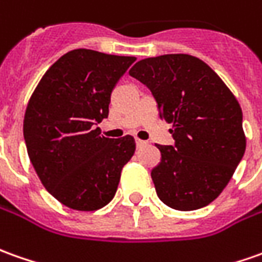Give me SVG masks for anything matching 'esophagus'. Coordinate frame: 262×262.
I'll use <instances>...</instances> for the list:
<instances>
[{"label":"esophagus","mask_w":262,"mask_h":262,"mask_svg":"<svg viewBox=\"0 0 262 262\" xmlns=\"http://www.w3.org/2000/svg\"><path fill=\"white\" fill-rule=\"evenodd\" d=\"M145 145H146L145 140H140V139H136V146H138V147H140V146H145Z\"/></svg>","instance_id":"34e87169"}]
</instances>
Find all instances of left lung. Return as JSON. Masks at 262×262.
<instances>
[{"mask_svg": "<svg viewBox=\"0 0 262 262\" xmlns=\"http://www.w3.org/2000/svg\"><path fill=\"white\" fill-rule=\"evenodd\" d=\"M154 94L173 146L156 145L161 162L150 172L165 205L193 211L228 185L245 152L243 110L215 71L189 54L140 60L129 70Z\"/></svg>", "mask_w": 262, "mask_h": 262, "instance_id": "obj_1", "label": "left lung"}]
</instances>
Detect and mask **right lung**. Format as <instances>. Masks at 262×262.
Segmentation results:
<instances>
[{"label": "right lung", "instance_id": "right-lung-1", "mask_svg": "<svg viewBox=\"0 0 262 262\" xmlns=\"http://www.w3.org/2000/svg\"><path fill=\"white\" fill-rule=\"evenodd\" d=\"M135 57L69 51L46 71L24 116L30 161L44 188L63 205L96 211L113 199L135 139L100 136L113 89Z\"/></svg>", "mask_w": 262, "mask_h": 262}]
</instances>
